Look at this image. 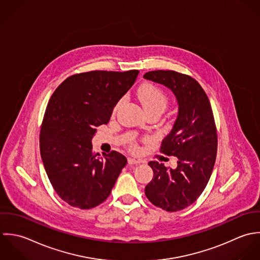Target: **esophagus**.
Returning a JSON list of instances; mask_svg holds the SVG:
<instances>
[{
    "mask_svg": "<svg viewBox=\"0 0 260 260\" xmlns=\"http://www.w3.org/2000/svg\"><path fill=\"white\" fill-rule=\"evenodd\" d=\"M127 162H128V165H138V164H140L141 161L138 160V159H136V158L128 157V158H127Z\"/></svg>",
    "mask_w": 260,
    "mask_h": 260,
    "instance_id": "esophagus-1",
    "label": "esophagus"
}]
</instances>
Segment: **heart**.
<instances>
[{
	"mask_svg": "<svg viewBox=\"0 0 260 260\" xmlns=\"http://www.w3.org/2000/svg\"><path fill=\"white\" fill-rule=\"evenodd\" d=\"M137 95L141 104H143L146 111L149 110H164L168 104V96L167 94L156 85L151 83L142 84L137 91ZM121 102H118L115 104L113 111L117 109ZM132 149L134 151L138 150V146L136 144L132 145Z\"/></svg>",
	"mask_w": 260,
	"mask_h": 260,
	"instance_id": "1",
	"label": "heart"
}]
</instances>
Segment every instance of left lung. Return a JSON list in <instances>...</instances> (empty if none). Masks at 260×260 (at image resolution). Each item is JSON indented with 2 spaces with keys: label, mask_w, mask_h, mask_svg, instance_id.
Segmentation results:
<instances>
[{
  "label": "left lung",
  "mask_w": 260,
  "mask_h": 260,
  "mask_svg": "<svg viewBox=\"0 0 260 260\" xmlns=\"http://www.w3.org/2000/svg\"><path fill=\"white\" fill-rule=\"evenodd\" d=\"M144 77L169 87L179 104L177 119L159 148L160 153L178 157L177 168L150 161L154 177L145 193L156 207L180 211L199 198L214 168L218 139L212 107L202 86L187 74L155 70Z\"/></svg>",
  "instance_id": "1"
}]
</instances>
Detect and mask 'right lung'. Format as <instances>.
<instances>
[{
	"mask_svg": "<svg viewBox=\"0 0 260 260\" xmlns=\"http://www.w3.org/2000/svg\"><path fill=\"white\" fill-rule=\"evenodd\" d=\"M139 70H95L67 77L53 92L40 131V154L57 195L70 206L91 209L110 195L126 157L92 151L96 128L133 86Z\"/></svg>",
	"mask_w": 260,
	"mask_h": 260,
	"instance_id": "obj_1",
	"label": "right lung"
}]
</instances>
